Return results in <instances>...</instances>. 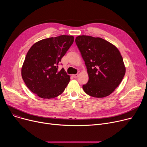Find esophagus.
Wrapping results in <instances>:
<instances>
[{
	"instance_id": "esophagus-1",
	"label": "esophagus",
	"mask_w": 147,
	"mask_h": 147,
	"mask_svg": "<svg viewBox=\"0 0 147 147\" xmlns=\"http://www.w3.org/2000/svg\"><path fill=\"white\" fill-rule=\"evenodd\" d=\"M78 76H79V74H73V78H78Z\"/></svg>"
}]
</instances>
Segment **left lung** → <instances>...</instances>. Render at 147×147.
Instances as JSON below:
<instances>
[{
    "mask_svg": "<svg viewBox=\"0 0 147 147\" xmlns=\"http://www.w3.org/2000/svg\"><path fill=\"white\" fill-rule=\"evenodd\" d=\"M76 43L84 61L89 76L83 89L95 98L110 95L126 72L121 54L114 45L100 37L79 36Z\"/></svg>",
    "mask_w": 147,
    "mask_h": 147,
    "instance_id": "8db88e82",
    "label": "left lung"
}]
</instances>
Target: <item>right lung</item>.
Returning a JSON list of instances; mask_svg holds the SVG:
<instances>
[{"label":"right lung","mask_w":147,"mask_h":147,"mask_svg":"<svg viewBox=\"0 0 147 147\" xmlns=\"http://www.w3.org/2000/svg\"><path fill=\"white\" fill-rule=\"evenodd\" d=\"M74 37L62 35L41 40L28 51L21 69L23 80L33 93L44 99L61 95L70 78L58 64L72 45Z\"/></svg>","instance_id":"1"}]
</instances>
